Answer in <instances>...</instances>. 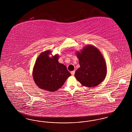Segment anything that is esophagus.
<instances>
[{"label":"esophagus","mask_w":132,"mask_h":132,"mask_svg":"<svg viewBox=\"0 0 132 132\" xmlns=\"http://www.w3.org/2000/svg\"><path fill=\"white\" fill-rule=\"evenodd\" d=\"M75 71H71V75L72 76L74 75V74H75Z\"/></svg>","instance_id":"1"}]
</instances>
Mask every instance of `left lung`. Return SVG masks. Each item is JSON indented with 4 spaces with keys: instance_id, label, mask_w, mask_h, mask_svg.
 Wrapping results in <instances>:
<instances>
[{
    "instance_id": "obj_1",
    "label": "left lung",
    "mask_w": 132,
    "mask_h": 132,
    "mask_svg": "<svg viewBox=\"0 0 132 132\" xmlns=\"http://www.w3.org/2000/svg\"><path fill=\"white\" fill-rule=\"evenodd\" d=\"M80 67L76 71L75 77L83 86L94 88L105 79L107 66L104 58L98 49L87 45L80 52L77 51Z\"/></svg>"
}]
</instances>
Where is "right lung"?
<instances>
[{"mask_svg":"<svg viewBox=\"0 0 132 132\" xmlns=\"http://www.w3.org/2000/svg\"><path fill=\"white\" fill-rule=\"evenodd\" d=\"M51 51H44L38 56L32 70L34 81L38 87L50 92L61 88L71 75L66 67L59 63V55L50 56Z\"/></svg>","mask_w":132,"mask_h":132,"instance_id":"add662e5","label":"right lung"}]
</instances>
